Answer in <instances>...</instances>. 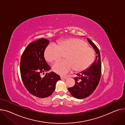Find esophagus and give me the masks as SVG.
Masks as SVG:
<instances>
[{
  "mask_svg": "<svg viewBox=\"0 0 125 125\" xmlns=\"http://www.w3.org/2000/svg\"><path fill=\"white\" fill-rule=\"evenodd\" d=\"M60 78L61 79H66L67 78V77L66 76H61Z\"/></svg>",
  "mask_w": 125,
  "mask_h": 125,
  "instance_id": "obj_1",
  "label": "esophagus"
}]
</instances>
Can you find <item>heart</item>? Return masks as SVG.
I'll use <instances>...</instances> for the list:
<instances>
[{
  "mask_svg": "<svg viewBox=\"0 0 125 125\" xmlns=\"http://www.w3.org/2000/svg\"><path fill=\"white\" fill-rule=\"evenodd\" d=\"M66 60L57 62L53 66V71L60 75H65L72 69L81 72L88 69L95 60L94 50L88 46L86 41L78 38L62 41L57 44H51L44 53L46 60L52 63L60 59L65 54Z\"/></svg>",
  "mask_w": 125,
  "mask_h": 125,
  "instance_id": "b5f03b06",
  "label": "heart"
}]
</instances>
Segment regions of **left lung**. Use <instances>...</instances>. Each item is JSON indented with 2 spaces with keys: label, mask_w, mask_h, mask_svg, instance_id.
<instances>
[{
  "label": "left lung",
  "mask_w": 125,
  "mask_h": 125,
  "mask_svg": "<svg viewBox=\"0 0 125 125\" xmlns=\"http://www.w3.org/2000/svg\"><path fill=\"white\" fill-rule=\"evenodd\" d=\"M87 40L92 45L97 55L94 63L88 70L77 74L74 78L75 84L68 88L70 94L74 97L82 99L91 95L97 87L101 76V63L100 51L96 45L90 39Z\"/></svg>",
  "instance_id": "8db88e82"
}]
</instances>
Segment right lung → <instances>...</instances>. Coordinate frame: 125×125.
Segmentation results:
<instances>
[{
	"label": "right lung",
	"mask_w": 125,
	"mask_h": 125,
	"mask_svg": "<svg viewBox=\"0 0 125 125\" xmlns=\"http://www.w3.org/2000/svg\"><path fill=\"white\" fill-rule=\"evenodd\" d=\"M49 43L44 38L29 43L20 62L21 77L25 88L31 94L41 98L52 95L57 81L60 80L58 74L47 72L50 67L45 60L44 51Z\"/></svg>",
	"instance_id": "right-lung-1"
}]
</instances>
